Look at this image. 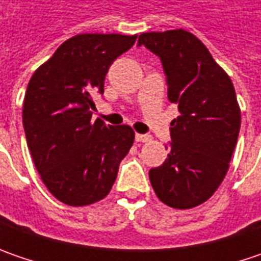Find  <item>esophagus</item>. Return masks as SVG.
Masks as SVG:
<instances>
[{
  "mask_svg": "<svg viewBox=\"0 0 261 261\" xmlns=\"http://www.w3.org/2000/svg\"><path fill=\"white\" fill-rule=\"evenodd\" d=\"M135 139H136V142H148V141L151 139V136L144 135V134H136Z\"/></svg>",
  "mask_w": 261,
  "mask_h": 261,
  "instance_id": "esophagus-1",
  "label": "esophagus"
}]
</instances>
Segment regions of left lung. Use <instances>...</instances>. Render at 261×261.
I'll return each instance as SVG.
<instances>
[{
	"label": "left lung",
	"instance_id": "obj_1",
	"mask_svg": "<svg viewBox=\"0 0 261 261\" xmlns=\"http://www.w3.org/2000/svg\"><path fill=\"white\" fill-rule=\"evenodd\" d=\"M142 45L161 59L168 100L180 112L168 156L149 170V180L163 203L190 209L214 195L228 171L241 126L236 90L206 46L183 29L142 33Z\"/></svg>",
	"mask_w": 261,
	"mask_h": 261
}]
</instances>
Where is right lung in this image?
Wrapping results in <instances>:
<instances>
[{
  "label": "right lung",
  "instance_id": "obj_1",
  "mask_svg": "<svg viewBox=\"0 0 261 261\" xmlns=\"http://www.w3.org/2000/svg\"><path fill=\"white\" fill-rule=\"evenodd\" d=\"M135 40L136 35H76L29 81L23 105L27 146L47 190L65 205L105 199L134 144L130 126L91 120V95L105 93L109 66Z\"/></svg>",
  "mask_w": 261,
  "mask_h": 261
}]
</instances>
